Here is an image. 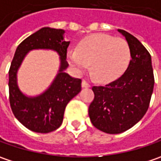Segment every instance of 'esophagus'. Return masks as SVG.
<instances>
[{
  "instance_id": "obj_1",
  "label": "esophagus",
  "mask_w": 161,
  "mask_h": 161,
  "mask_svg": "<svg viewBox=\"0 0 161 161\" xmlns=\"http://www.w3.org/2000/svg\"><path fill=\"white\" fill-rule=\"evenodd\" d=\"M82 87L83 88H86V87H90V84H88L86 80L82 81Z\"/></svg>"
}]
</instances>
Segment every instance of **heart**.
I'll list each match as a JSON object with an SVG mask.
<instances>
[{"label":"heart","mask_w":161,"mask_h":161,"mask_svg":"<svg viewBox=\"0 0 161 161\" xmlns=\"http://www.w3.org/2000/svg\"><path fill=\"white\" fill-rule=\"evenodd\" d=\"M69 64L79 73L91 64V74L98 82L107 83L119 78L130 60V47L125 39L98 33L83 39L77 49L67 52Z\"/></svg>","instance_id":"obj_1"}]
</instances>
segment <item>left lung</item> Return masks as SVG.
<instances>
[{"label":"left lung","instance_id":"8db88e82","mask_svg":"<svg viewBox=\"0 0 161 161\" xmlns=\"http://www.w3.org/2000/svg\"><path fill=\"white\" fill-rule=\"evenodd\" d=\"M118 31L129 44L131 59L117 80L104 86H93L94 99L88 109L94 127L110 134L123 132L142 120L154 87L149 51L131 34L123 30Z\"/></svg>","mask_w":161,"mask_h":161}]
</instances>
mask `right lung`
I'll use <instances>...</instances> for the list:
<instances>
[{
	"mask_svg": "<svg viewBox=\"0 0 161 161\" xmlns=\"http://www.w3.org/2000/svg\"><path fill=\"white\" fill-rule=\"evenodd\" d=\"M64 30L45 27L31 34L18 46L9 70L10 103L14 116L26 128L35 132L47 133L63 122L67 104L81 91V79L70 76L65 70L67 47L70 41L64 39ZM33 49H50L59 54L60 66L52 85L37 97H28L17 86V73L25 55Z\"/></svg>",
	"mask_w": 161,
	"mask_h": 161,
	"instance_id": "obj_1",
	"label": "right lung"
}]
</instances>
